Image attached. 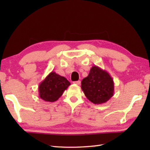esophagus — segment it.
<instances>
[{
  "label": "esophagus",
  "mask_w": 150,
  "mask_h": 150,
  "mask_svg": "<svg viewBox=\"0 0 150 150\" xmlns=\"http://www.w3.org/2000/svg\"><path fill=\"white\" fill-rule=\"evenodd\" d=\"M81 81H75L73 82V84H77V85H80L81 84Z\"/></svg>",
  "instance_id": "1"
}]
</instances>
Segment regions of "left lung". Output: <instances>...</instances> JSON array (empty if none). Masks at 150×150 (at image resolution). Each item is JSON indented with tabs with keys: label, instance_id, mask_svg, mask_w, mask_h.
Here are the masks:
<instances>
[{
	"label": "left lung",
	"instance_id": "left-lung-1",
	"mask_svg": "<svg viewBox=\"0 0 150 150\" xmlns=\"http://www.w3.org/2000/svg\"><path fill=\"white\" fill-rule=\"evenodd\" d=\"M81 88L89 100L95 104L106 103L114 93L112 77L106 70L93 66L88 77L82 79Z\"/></svg>",
	"mask_w": 150,
	"mask_h": 150
}]
</instances>
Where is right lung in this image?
Masks as SVG:
<instances>
[{
  "label": "right lung",
  "instance_id": "right-lung-1",
  "mask_svg": "<svg viewBox=\"0 0 150 150\" xmlns=\"http://www.w3.org/2000/svg\"><path fill=\"white\" fill-rule=\"evenodd\" d=\"M70 84L65 77L52 71L39 84V97L46 102H55L62 96Z\"/></svg>",
  "mask_w": 150,
  "mask_h": 150
}]
</instances>
